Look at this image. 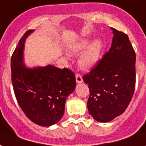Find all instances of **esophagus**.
I'll list each match as a JSON object with an SVG mask.
<instances>
[{"label":"esophagus","instance_id":"esophagus-1","mask_svg":"<svg viewBox=\"0 0 146 146\" xmlns=\"http://www.w3.org/2000/svg\"><path fill=\"white\" fill-rule=\"evenodd\" d=\"M76 81L77 84H80L83 82V78L80 74H76Z\"/></svg>","mask_w":146,"mask_h":146}]
</instances>
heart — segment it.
<instances>
[{"instance_id": "b5f03b06", "label": "heart", "mask_w": 146, "mask_h": 146, "mask_svg": "<svg viewBox=\"0 0 146 146\" xmlns=\"http://www.w3.org/2000/svg\"><path fill=\"white\" fill-rule=\"evenodd\" d=\"M103 41L100 38L94 40L84 38L70 44L69 49L73 54L79 53L78 65L84 70H89L98 64L103 50Z\"/></svg>"}]
</instances>
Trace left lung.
I'll return each mask as SVG.
<instances>
[{"label":"left lung","mask_w":146,"mask_h":146,"mask_svg":"<svg viewBox=\"0 0 146 146\" xmlns=\"http://www.w3.org/2000/svg\"><path fill=\"white\" fill-rule=\"evenodd\" d=\"M112 44L102 59L83 76L88 85L87 108L99 122H108L124 113L135 86V52L128 35L111 28Z\"/></svg>","instance_id":"8db88e82"}]
</instances>
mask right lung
I'll use <instances>...</instances> for the list:
<instances>
[{"label": "right lung", "mask_w": 146, "mask_h": 146, "mask_svg": "<svg viewBox=\"0 0 146 146\" xmlns=\"http://www.w3.org/2000/svg\"><path fill=\"white\" fill-rule=\"evenodd\" d=\"M33 32L24 35L11 56V80L25 114L35 124L47 127L63 116L66 98L76 87V77L66 68L61 70L52 65L30 68L25 64V43Z\"/></svg>", "instance_id": "1"}]
</instances>
